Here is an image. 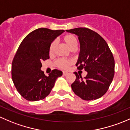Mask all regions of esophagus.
Segmentation results:
<instances>
[{
  "label": "esophagus",
  "mask_w": 130,
  "mask_h": 130,
  "mask_svg": "<svg viewBox=\"0 0 130 130\" xmlns=\"http://www.w3.org/2000/svg\"><path fill=\"white\" fill-rule=\"evenodd\" d=\"M62 74H63V76H66V75L68 74V72L63 71L62 72Z\"/></svg>",
  "instance_id": "34e87169"
}]
</instances>
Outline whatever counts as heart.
Masks as SVG:
<instances>
[{"instance_id": "heart-1", "label": "heart", "mask_w": 130, "mask_h": 130, "mask_svg": "<svg viewBox=\"0 0 130 130\" xmlns=\"http://www.w3.org/2000/svg\"><path fill=\"white\" fill-rule=\"evenodd\" d=\"M63 41L64 43L70 48L71 50H74L76 48L77 45V42L75 36L73 34H68L65 35L63 37ZM56 46V41H53L49 47V54L51 55L54 53V49ZM73 64V61L71 59H59L57 60L55 62V66L57 68L62 69H66L68 68V67L70 66Z\"/></svg>"}]
</instances>
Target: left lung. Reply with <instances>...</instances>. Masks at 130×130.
<instances>
[{
	"mask_svg": "<svg viewBox=\"0 0 130 130\" xmlns=\"http://www.w3.org/2000/svg\"><path fill=\"white\" fill-rule=\"evenodd\" d=\"M78 36L80 53L76 64L77 69L88 73L83 78L74 72L71 85L74 93L86 101L98 99L108 91L115 74V59L105 40L96 32L86 27L66 30Z\"/></svg>",
	"mask_w": 130,
	"mask_h": 130,
	"instance_id": "left-lung-1",
	"label": "left lung"
}]
</instances>
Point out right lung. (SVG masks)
<instances>
[{
    "mask_svg": "<svg viewBox=\"0 0 130 130\" xmlns=\"http://www.w3.org/2000/svg\"><path fill=\"white\" fill-rule=\"evenodd\" d=\"M64 30L39 28L24 39L12 63V79L17 91L30 101L44 99L54 87L56 79L62 75L57 69L49 76L41 70L42 61L49 59V47Z\"/></svg>",
    "mask_w": 130,
    "mask_h": 130,
    "instance_id": "right-lung-1",
    "label": "right lung"
}]
</instances>
